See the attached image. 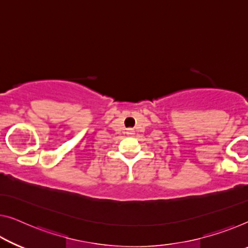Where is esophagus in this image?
<instances>
[{
  "instance_id": "1",
  "label": "esophagus",
  "mask_w": 248,
  "mask_h": 248,
  "mask_svg": "<svg viewBox=\"0 0 248 248\" xmlns=\"http://www.w3.org/2000/svg\"><path fill=\"white\" fill-rule=\"evenodd\" d=\"M127 134L128 135H134V129H132V128L127 129Z\"/></svg>"
}]
</instances>
